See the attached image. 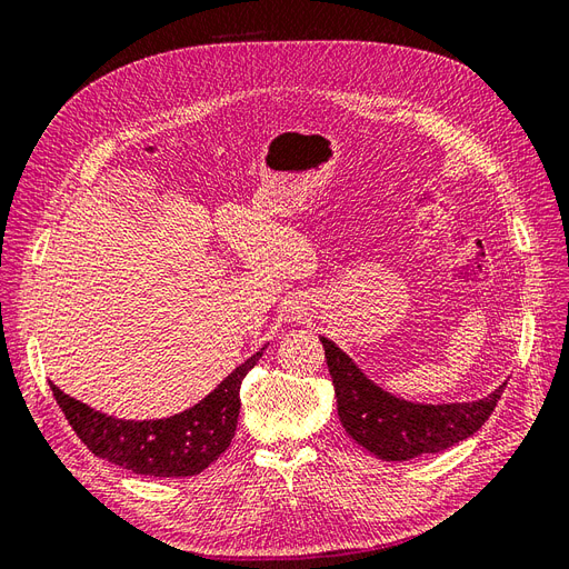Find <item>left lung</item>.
Returning a JSON list of instances; mask_svg holds the SVG:
<instances>
[{"label": "left lung", "mask_w": 569, "mask_h": 569, "mask_svg": "<svg viewBox=\"0 0 569 569\" xmlns=\"http://www.w3.org/2000/svg\"><path fill=\"white\" fill-rule=\"evenodd\" d=\"M337 391V412L349 437L385 460H410L451 449L489 420L506 382L472 403L422 406L396 399L360 372L330 339H320Z\"/></svg>", "instance_id": "1"}]
</instances>
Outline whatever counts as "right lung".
Instances as JSON below:
<instances>
[{
  "instance_id": "right-lung-1",
  "label": "right lung",
  "mask_w": 569,
  "mask_h": 569,
  "mask_svg": "<svg viewBox=\"0 0 569 569\" xmlns=\"http://www.w3.org/2000/svg\"><path fill=\"white\" fill-rule=\"evenodd\" d=\"M263 349L234 368L203 401L166 420H116L49 382L68 425L88 449L118 468L149 477H192L228 449L239 418V387Z\"/></svg>"
}]
</instances>
